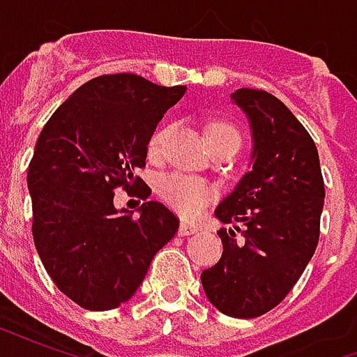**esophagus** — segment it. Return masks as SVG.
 Segmentation results:
<instances>
[{
  "label": "esophagus",
  "instance_id": "1",
  "mask_svg": "<svg viewBox=\"0 0 357 357\" xmlns=\"http://www.w3.org/2000/svg\"><path fill=\"white\" fill-rule=\"evenodd\" d=\"M178 233L181 235V237H185V235H193V233H197V227H195V225L185 224V222H181V224H179Z\"/></svg>",
  "mask_w": 357,
  "mask_h": 357
}]
</instances>
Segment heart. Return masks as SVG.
I'll return each mask as SVG.
<instances>
[{"label":"heart","mask_w":357,"mask_h":357,"mask_svg":"<svg viewBox=\"0 0 357 357\" xmlns=\"http://www.w3.org/2000/svg\"><path fill=\"white\" fill-rule=\"evenodd\" d=\"M168 133V128H160L156 130L151 139H149V155L156 156L162 149V141ZM218 135H237L235 128L225 122H214L210 124L206 137H218ZM158 193L164 201L170 204L172 208L179 212L183 218L201 216V212L204 206L214 199V187L210 185L208 181H204L201 178H193V176H185V174H168L160 179L158 183Z\"/></svg>","instance_id":"obj_1"}]
</instances>
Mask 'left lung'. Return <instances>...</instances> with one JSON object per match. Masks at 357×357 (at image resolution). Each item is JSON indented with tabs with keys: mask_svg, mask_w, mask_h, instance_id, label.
Listing matches in <instances>:
<instances>
[{
	"mask_svg": "<svg viewBox=\"0 0 357 357\" xmlns=\"http://www.w3.org/2000/svg\"><path fill=\"white\" fill-rule=\"evenodd\" d=\"M231 101L247 114L250 168L218 204L224 245L220 262L201 273L222 314L250 319L291 292L319 241L325 185L314 139L287 105L262 89L241 88Z\"/></svg>",
	"mask_w": 357,
	"mask_h": 357,
	"instance_id": "obj_1",
	"label": "left lung"
}]
</instances>
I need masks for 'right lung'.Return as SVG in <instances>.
Segmentation results:
<instances>
[{"label": "right lung", "instance_id": "obj_1", "mask_svg": "<svg viewBox=\"0 0 357 357\" xmlns=\"http://www.w3.org/2000/svg\"><path fill=\"white\" fill-rule=\"evenodd\" d=\"M185 86H156L137 74H109L76 89L43 126L28 168L34 245L59 291L105 312L137 292L155 255L178 233L162 202L139 218L114 206L132 185L164 112Z\"/></svg>", "mask_w": 357, "mask_h": 357}]
</instances>
